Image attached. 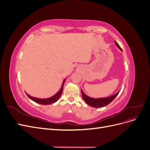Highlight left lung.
<instances>
[{
  "mask_svg": "<svg viewBox=\"0 0 150 150\" xmlns=\"http://www.w3.org/2000/svg\"><path fill=\"white\" fill-rule=\"evenodd\" d=\"M115 44L117 46V47H118L121 51H122V49L119 46V44L116 42H115ZM81 93H82V96H83V98L84 99V101L87 103L88 105L93 106L94 108H101L103 106H105L108 105V104H110V103H111L113 100H114V99L117 96V94H119L120 91L118 93H117L116 94L112 95V96L110 97L104 98H99V99H94L86 96L83 91L82 89H81Z\"/></svg>",
  "mask_w": 150,
  "mask_h": 150,
  "instance_id": "1",
  "label": "left lung"
}]
</instances>
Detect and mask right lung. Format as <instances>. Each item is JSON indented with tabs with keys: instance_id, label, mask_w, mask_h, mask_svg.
<instances>
[{
	"instance_id": "obj_1",
	"label": "right lung",
	"mask_w": 150,
	"mask_h": 150,
	"mask_svg": "<svg viewBox=\"0 0 150 150\" xmlns=\"http://www.w3.org/2000/svg\"><path fill=\"white\" fill-rule=\"evenodd\" d=\"M65 81H66V79H64V81H63V83L62 84V86H61L60 90L55 95H54V96H52L51 98H47V99H39V98L32 97V96H29V95L27 93H26V94H27V96H28L31 99V100H33V101L37 103H39V104H43V105H47V104H51L54 103L58 100L59 98V97L61 96V95L62 93L63 86H64Z\"/></svg>"
}]
</instances>
